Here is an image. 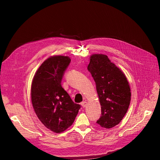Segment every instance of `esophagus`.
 <instances>
[{"mask_svg": "<svg viewBox=\"0 0 160 160\" xmlns=\"http://www.w3.org/2000/svg\"><path fill=\"white\" fill-rule=\"evenodd\" d=\"M81 105L83 108H85L86 105H87V102H86V101H83V102L81 103Z\"/></svg>", "mask_w": 160, "mask_h": 160, "instance_id": "1", "label": "esophagus"}]
</instances>
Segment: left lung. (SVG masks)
Segmentation results:
<instances>
[{"label": "left lung", "mask_w": 160, "mask_h": 160, "mask_svg": "<svg viewBox=\"0 0 160 160\" xmlns=\"http://www.w3.org/2000/svg\"><path fill=\"white\" fill-rule=\"evenodd\" d=\"M88 69L95 82L101 106V115L97 123L104 128H113L122 120L130 104L131 91L126 77L102 54L91 56Z\"/></svg>", "instance_id": "left-lung-1"}]
</instances>
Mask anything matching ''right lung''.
Returning a JSON list of instances; mask_svg holds the SVG:
<instances>
[{
  "label": "right lung",
  "instance_id": "obj_1",
  "mask_svg": "<svg viewBox=\"0 0 160 160\" xmlns=\"http://www.w3.org/2000/svg\"><path fill=\"white\" fill-rule=\"evenodd\" d=\"M70 62L67 56L49 57L38 69L32 82L31 101L35 113L47 128L55 133L70 127L81 108L61 85Z\"/></svg>",
  "mask_w": 160,
  "mask_h": 160
}]
</instances>
